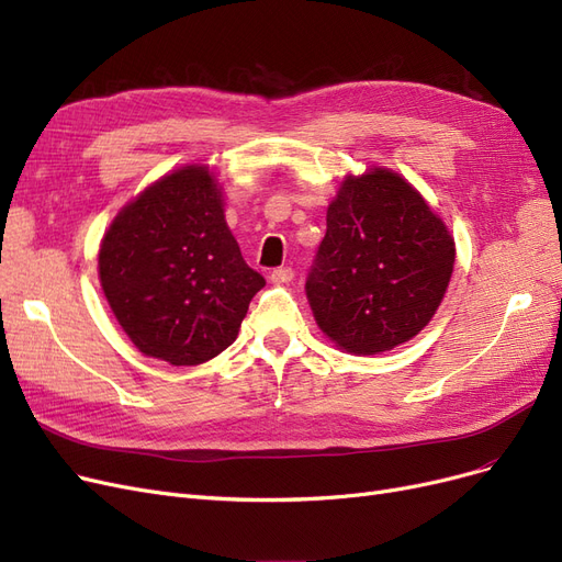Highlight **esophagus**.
I'll return each mask as SVG.
<instances>
[{
	"label": "esophagus",
	"mask_w": 562,
	"mask_h": 562,
	"mask_svg": "<svg viewBox=\"0 0 562 562\" xmlns=\"http://www.w3.org/2000/svg\"><path fill=\"white\" fill-rule=\"evenodd\" d=\"M292 280H294V268H289V266H280L273 270V273H270V282H276V284H286Z\"/></svg>",
	"instance_id": "1"
}]
</instances>
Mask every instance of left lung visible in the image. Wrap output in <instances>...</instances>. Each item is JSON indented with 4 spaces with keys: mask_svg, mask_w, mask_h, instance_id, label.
<instances>
[{
    "mask_svg": "<svg viewBox=\"0 0 562 562\" xmlns=\"http://www.w3.org/2000/svg\"><path fill=\"white\" fill-rule=\"evenodd\" d=\"M456 245L414 187L389 169L347 176L326 211V236L305 294L324 334L351 355H380L432 319Z\"/></svg>",
    "mask_w": 562,
    "mask_h": 562,
    "instance_id": "8db88e82",
    "label": "left lung"
}]
</instances>
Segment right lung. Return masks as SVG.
<instances>
[{
    "label": "right lung",
    "mask_w": 562,
    "mask_h": 562,
    "mask_svg": "<svg viewBox=\"0 0 562 562\" xmlns=\"http://www.w3.org/2000/svg\"><path fill=\"white\" fill-rule=\"evenodd\" d=\"M99 280L136 349L171 366L205 363L232 345L266 284L228 232L215 176L199 164L122 207L101 240Z\"/></svg>",
    "instance_id": "1"
}]
</instances>
